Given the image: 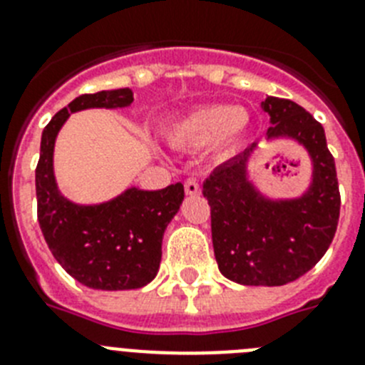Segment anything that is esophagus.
<instances>
[{"instance_id": "obj_1", "label": "esophagus", "mask_w": 365, "mask_h": 365, "mask_svg": "<svg viewBox=\"0 0 365 365\" xmlns=\"http://www.w3.org/2000/svg\"><path fill=\"white\" fill-rule=\"evenodd\" d=\"M185 192L188 195H192V197H195V195H201V186H199V182L195 179H188L185 182Z\"/></svg>"}]
</instances>
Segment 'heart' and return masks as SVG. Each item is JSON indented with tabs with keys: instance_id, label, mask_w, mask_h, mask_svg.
I'll return each mask as SVG.
<instances>
[{
	"instance_id": "heart-1",
	"label": "heart",
	"mask_w": 365,
	"mask_h": 365,
	"mask_svg": "<svg viewBox=\"0 0 365 365\" xmlns=\"http://www.w3.org/2000/svg\"><path fill=\"white\" fill-rule=\"evenodd\" d=\"M252 130V117L243 108L228 104L197 106L182 113L163 128L170 146L195 151L206 146L214 159H230L243 148Z\"/></svg>"
}]
</instances>
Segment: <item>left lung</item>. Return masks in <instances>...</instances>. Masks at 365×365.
I'll return each instance as SVG.
<instances>
[{
  "mask_svg": "<svg viewBox=\"0 0 365 365\" xmlns=\"http://www.w3.org/2000/svg\"><path fill=\"white\" fill-rule=\"evenodd\" d=\"M265 140H291L311 160L303 192L274 197L252 179L257 144L212 173L202 195L212 208V243L225 278L240 285L278 287L296 282L327 252L340 215L334 159L325 131L311 113L292 100L267 96Z\"/></svg>",
  "mask_w": 365,
  "mask_h": 365,
  "instance_id": "1",
  "label": "left lung"
}]
</instances>
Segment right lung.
Returning <instances> with one entry per match:
<instances>
[{"instance_id": "right-lung-1", "label": "right lung", "mask_w": 365, "mask_h": 365, "mask_svg": "<svg viewBox=\"0 0 365 365\" xmlns=\"http://www.w3.org/2000/svg\"><path fill=\"white\" fill-rule=\"evenodd\" d=\"M133 104L131 89L80 95L51 118L41 133L36 166L38 222L51 252L82 285L95 291H130L157 276L163 237L185 201L180 182L163 190L128 186L102 202H74L54 175V146L73 113Z\"/></svg>"}]
</instances>
